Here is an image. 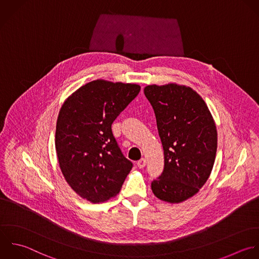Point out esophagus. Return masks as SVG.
Returning <instances> with one entry per match:
<instances>
[{"label":"esophagus","instance_id":"1","mask_svg":"<svg viewBox=\"0 0 259 259\" xmlns=\"http://www.w3.org/2000/svg\"><path fill=\"white\" fill-rule=\"evenodd\" d=\"M145 165H146V160H145V158H141V159L137 162V166H138L139 168H143V167H145Z\"/></svg>","mask_w":259,"mask_h":259}]
</instances>
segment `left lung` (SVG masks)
<instances>
[{"mask_svg":"<svg viewBox=\"0 0 259 259\" xmlns=\"http://www.w3.org/2000/svg\"><path fill=\"white\" fill-rule=\"evenodd\" d=\"M144 94L154 110L164 153L163 172L151 190L163 202L183 203L199 193L212 172L218 144L215 121L190 87L149 84Z\"/></svg>","mask_w":259,"mask_h":259,"instance_id":"8db88e82","label":"left lung"}]
</instances>
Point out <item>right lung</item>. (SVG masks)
<instances>
[{"mask_svg":"<svg viewBox=\"0 0 259 259\" xmlns=\"http://www.w3.org/2000/svg\"><path fill=\"white\" fill-rule=\"evenodd\" d=\"M140 89L96 79L73 92L59 110L55 149L60 170L69 187L93 204L117 196L132 168L111 127Z\"/></svg>","mask_w":259,"mask_h":259,"instance_id":"right-lung-1","label":"right lung"}]
</instances>
